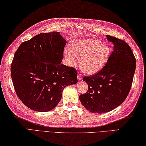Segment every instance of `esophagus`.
<instances>
[{
  "label": "esophagus",
  "mask_w": 146,
  "mask_h": 146,
  "mask_svg": "<svg viewBox=\"0 0 146 146\" xmlns=\"http://www.w3.org/2000/svg\"><path fill=\"white\" fill-rule=\"evenodd\" d=\"M78 80H82V75H80V73H78Z\"/></svg>",
  "instance_id": "obj_1"
}]
</instances>
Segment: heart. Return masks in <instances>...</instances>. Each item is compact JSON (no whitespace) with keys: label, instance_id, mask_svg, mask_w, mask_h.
<instances>
[{"label":"heart","instance_id":"heart-1","mask_svg":"<svg viewBox=\"0 0 146 146\" xmlns=\"http://www.w3.org/2000/svg\"><path fill=\"white\" fill-rule=\"evenodd\" d=\"M70 50L64 51L69 63L76 61L75 56L80 57V66L86 73H97L106 63L110 54V48L97 39H78L70 43Z\"/></svg>","mask_w":146,"mask_h":146}]
</instances>
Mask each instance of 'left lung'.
Returning a JSON list of instances; mask_svg holds the SVG:
<instances>
[{
	"mask_svg": "<svg viewBox=\"0 0 146 146\" xmlns=\"http://www.w3.org/2000/svg\"><path fill=\"white\" fill-rule=\"evenodd\" d=\"M113 51L107 63L98 73L83 77L88 89L79 98L86 110L102 113L122 104L131 90L136 60L131 47L123 40L107 35Z\"/></svg>",
	"mask_w": 146,
	"mask_h": 146,
	"instance_id": "8db88e82",
	"label": "left lung"
}]
</instances>
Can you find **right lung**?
I'll return each mask as SVG.
<instances>
[{"label":"right lung","instance_id":"obj_1","mask_svg":"<svg viewBox=\"0 0 146 146\" xmlns=\"http://www.w3.org/2000/svg\"><path fill=\"white\" fill-rule=\"evenodd\" d=\"M66 44L59 32L41 33L15 51L11 66L12 83L19 98L31 109H53L64 87L78 82L75 68L61 63Z\"/></svg>","mask_w":146,"mask_h":146}]
</instances>
